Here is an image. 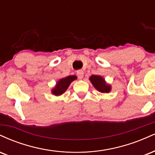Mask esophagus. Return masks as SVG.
Returning <instances> with one entry per match:
<instances>
[{"instance_id": "esophagus-1", "label": "esophagus", "mask_w": 155, "mask_h": 155, "mask_svg": "<svg viewBox=\"0 0 155 155\" xmlns=\"http://www.w3.org/2000/svg\"><path fill=\"white\" fill-rule=\"evenodd\" d=\"M76 75H77L78 78H79V79H83V77H84V72H83V71L82 70L77 71V72H76Z\"/></svg>"}]
</instances>
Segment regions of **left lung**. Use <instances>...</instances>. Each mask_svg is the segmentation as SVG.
<instances>
[{"instance_id": "8db88e82", "label": "left lung", "mask_w": 155, "mask_h": 155, "mask_svg": "<svg viewBox=\"0 0 155 155\" xmlns=\"http://www.w3.org/2000/svg\"><path fill=\"white\" fill-rule=\"evenodd\" d=\"M90 80L92 85L94 86V87L97 90H98L99 92H102V93H105V92L108 93V92L111 91V85L108 84L102 76L92 75L90 77Z\"/></svg>"}]
</instances>
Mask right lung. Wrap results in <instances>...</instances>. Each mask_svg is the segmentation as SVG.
Wrapping results in <instances>:
<instances>
[{
    "label": "right lung",
    "mask_w": 155,
    "mask_h": 155,
    "mask_svg": "<svg viewBox=\"0 0 155 155\" xmlns=\"http://www.w3.org/2000/svg\"><path fill=\"white\" fill-rule=\"evenodd\" d=\"M76 79H77V77L74 75L68 76H67V77L63 78V79H60L59 81L57 82L54 88H53L52 90H51V93L56 96L62 95V94H63L64 92H65V90H67L68 87L70 84Z\"/></svg>",
    "instance_id": "right-lung-1"
}]
</instances>
